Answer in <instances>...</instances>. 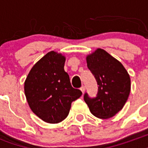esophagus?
I'll list each match as a JSON object with an SVG mask.
<instances>
[{"mask_svg":"<svg viewBox=\"0 0 148 148\" xmlns=\"http://www.w3.org/2000/svg\"><path fill=\"white\" fill-rule=\"evenodd\" d=\"M80 90H81V91H82V92H84V91H85V87H84V86H82V87H81V88H80Z\"/></svg>","mask_w":148,"mask_h":148,"instance_id":"esophagus-1","label":"esophagus"}]
</instances>
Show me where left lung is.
I'll return each mask as SVG.
<instances>
[{"label":"left lung","instance_id":"left-lung-1","mask_svg":"<svg viewBox=\"0 0 148 148\" xmlns=\"http://www.w3.org/2000/svg\"><path fill=\"white\" fill-rule=\"evenodd\" d=\"M87 67L97 82L96 96L87 92L84 100L92 115L109 119L123 108L130 91V78L121 63L102 49H98L87 57Z\"/></svg>","mask_w":148,"mask_h":148}]
</instances>
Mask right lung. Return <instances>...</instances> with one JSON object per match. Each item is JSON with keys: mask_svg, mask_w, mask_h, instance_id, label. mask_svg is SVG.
Returning a JSON list of instances; mask_svg holds the SVG:
<instances>
[{"mask_svg": "<svg viewBox=\"0 0 148 148\" xmlns=\"http://www.w3.org/2000/svg\"><path fill=\"white\" fill-rule=\"evenodd\" d=\"M65 58L51 51L31 69L24 83V92L32 111L50 124L61 122L69 114L71 103L82 92L73 88L64 70Z\"/></svg>", "mask_w": 148, "mask_h": 148, "instance_id": "obj_1", "label": "right lung"}]
</instances>
